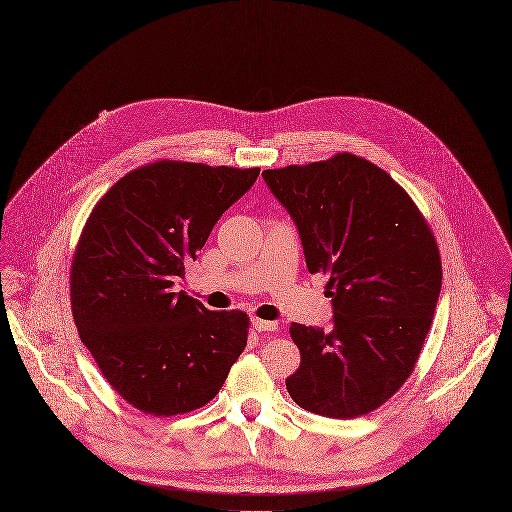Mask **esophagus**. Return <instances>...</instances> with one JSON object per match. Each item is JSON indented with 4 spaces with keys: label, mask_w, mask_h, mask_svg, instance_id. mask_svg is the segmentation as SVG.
<instances>
[{
    "label": "esophagus",
    "mask_w": 512,
    "mask_h": 512,
    "mask_svg": "<svg viewBox=\"0 0 512 512\" xmlns=\"http://www.w3.org/2000/svg\"><path fill=\"white\" fill-rule=\"evenodd\" d=\"M251 323H253V327H255L257 331H275V329H277V321H267V319L253 317Z\"/></svg>",
    "instance_id": "obj_1"
}]
</instances>
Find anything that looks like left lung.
<instances>
[{"label": "left lung", "instance_id": "8db88e82", "mask_svg": "<svg viewBox=\"0 0 512 512\" xmlns=\"http://www.w3.org/2000/svg\"><path fill=\"white\" fill-rule=\"evenodd\" d=\"M291 215L309 273H325L333 327L291 323L301 364L285 380L303 410L364 416L410 378L442 287L436 239L408 193L350 152L263 170Z\"/></svg>", "mask_w": 512, "mask_h": 512}]
</instances>
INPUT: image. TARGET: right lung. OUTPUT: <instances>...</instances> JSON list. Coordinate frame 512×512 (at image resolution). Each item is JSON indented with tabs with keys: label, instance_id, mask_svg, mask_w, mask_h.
I'll return each mask as SVG.
<instances>
[{
	"label": "right lung",
	"instance_id": "right-lung-1",
	"mask_svg": "<svg viewBox=\"0 0 512 512\" xmlns=\"http://www.w3.org/2000/svg\"><path fill=\"white\" fill-rule=\"evenodd\" d=\"M259 168L158 160L92 209L72 269V313L108 384L136 410L175 416L211 402L247 346L243 311H209L177 277Z\"/></svg>",
	"mask_w": 512,
	"mask_h": 512
}]
</instances>
